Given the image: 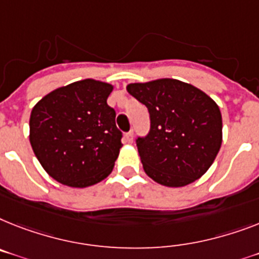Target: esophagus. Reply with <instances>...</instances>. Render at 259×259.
<instances>
[{"mask_svg":"<svg viewBox=\"0 0 259 259\" xmlns=\"http://www.w3.org/2000/svg\"><path fill=\"white\" fill-rule=\"evenodd\" d=\"M124 142L125 143H132L134 142V131H130L124 135Z\"/></svg>","mask_w":259,"mask_h":259,"instance_id":"esophagus-1","label":"esophagus"}]
</instances>
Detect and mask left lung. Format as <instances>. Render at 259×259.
Segmentation results:
<instances>
[{"mask_svg": "<svg viewBox=\"0 0 259 259\" xmlns=\"http://www.w3.org/2000/svg\"><path fill=\"white\" fill-rule=\"evenodd\" d=\"M127 91L149 112V132L136 139L145 173L165 187L200 179L221 148L222 117L214 100L168 78L131 83Z\"/></svg>", "mask_w": 259, "mask_h": 259, "instance_id": "8db88e82", "label": "left lung"}]
</instances>
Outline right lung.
Here are the masks:
<instances>
[{
    "label": "right lung",
    "mask_w": 259,
    "mask_h": 259,
    "mask_svg": "<svg viewBox=\"0 0 259 259\" xmlns=\"http://www.w3.org/2000/svg\"><path fill=\"white\" fill-rule=\"evenodd\" d=\"M114 87L84 79L42 98L30 115V144L58 183L86 188L106 179L121 148L116 112L107 104Z\"/></svg>",
    "instance_id": "obj_1"
}]
</instances>
